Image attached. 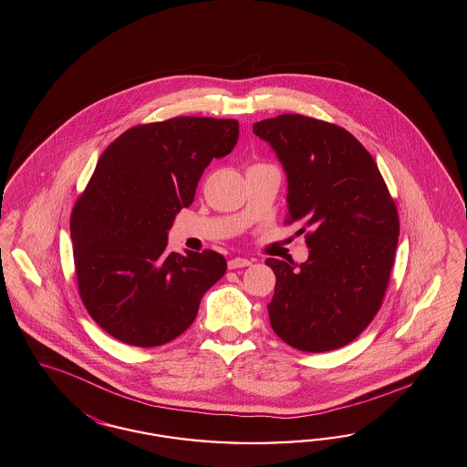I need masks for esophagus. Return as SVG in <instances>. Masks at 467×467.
<instances>
[{
    "label": "esophagus",
    "instance_id": "obj_1",
    "mask_svg": "<svg viewBox=\"0 0 467 467\" xmlns=\"http://www.w3.org/2000/svg\"><path fill=\"white\" fill-rule=\"evenodd\" d=\"M227 265H229V269H240V267H248V265H252V261L243 259V257H236V259H231Z\"/></svg>",
    "mask_w": 467,
    "mask_h": 467
}]
</instances>
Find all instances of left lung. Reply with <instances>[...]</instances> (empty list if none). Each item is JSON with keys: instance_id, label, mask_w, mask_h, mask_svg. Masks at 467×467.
Listing matches in <instances>:
<instances>
[{"instance_id": "left-lung-1", "label": "left lung", "mask_w": 467, "mask_h": 467, "mask_svg": "<svg viewBox=\"0 0 467 467\" xmlns=\"http://www.w3.org/2000/svg\"><path fill=\"white\" fill-rule=\"evenodd\" d=\"M286 175L288 221L311 229L307 261L267 259L276 275L267 304L281 340L334 351L377 315L391 275L400 223L370 152L344 129L300 114L254 123Z\"/></svg>"}]
</instances>
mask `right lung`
I'll use <instances>...</instances> for the list:
<instances>
[{
  "label": "right lung",
  "mask_w": 467,
  "mask_h": 467,
  "mask_svg": "<svg viewBox=\"0 0 467 467\" xmlns=\"http://www.w3.org/2000/svg\"><path fill=\"white\" fill-rule=\"evenodd\" d=\"M238 133L236 119L179 116L133 127L102 152L73 210L71 238L79 296L109 336L139 348L167 344L224 276L217 252L168 254V231Z\"/></svg>",
  "instance_id": "right-lung-1"
}]
</instances>
